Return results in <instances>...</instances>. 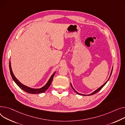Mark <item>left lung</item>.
<instances>
[{"mask_svg": "<svg viewBox=\"0 0 125 125\" xmlns=\"http://www.w3.org/2000/svg\"><path fill=\"white\" fill-rule=\"evenodd\" d=\"M112 71H113V68H112V71H111V75H110V77H109V79H108L105 83H104L102 85V86H101L100 87H99V88H98L97 89H96L95 91H94V92H93L92 94H88V95H93V94H96V93H97L98 92V91H99V90H100L104 85H105V84L106 83V82L108 81V80H109V79H110V77H111V74H112ZM71 87H72V88L73 89V90H74V91H76V93L78 94H79V95H85V94H79V93H78L77 92V91L75 90L74 88H73V86H72V84H71Z\"/></svg>", "mask_w": 125, "mask_h": 125, "instance_id": "8db88e82", "label": "left lung"}]
</instances>
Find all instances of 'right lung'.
<instances>
[{
	"instance_id": "add662e5",
	"label": "right lung",
	"mask_w": 125,
	"mask_h": 125,
	"mask_svg": "<svg viewBox=\"0 0 125 125\" xmlns=\"http://www.w3.org/2000/svg\"><path fill=\"white\" fill-rule=\"evenodd\" d=\"M10 74L11 76L12 77V78L13 79V80H14V81L15 82V83L17 84L22 90H23V91H24L25 92L29 93V94H40V93H43L44 92H45V91H46V90L49 87V86H50L52 81L53 80V77L55 75V72L51 76V77H50V78L49 79V81H48V82L47 83V84L43 86V87H42L41 88H39V89H33V88H30L29 87H27L26 86H25L24 85H23L22 83L16 78V77L14 76V74L12 72V71L11 70V65H10Z\"/></svg>"
}]
</instances>
